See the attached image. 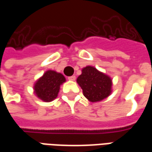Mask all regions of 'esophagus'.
<instances>
[{
  "label": "esophagus",
  "instance_id": "esophagus-1",
  "mask_svg": "<svg viewBox=\"0 0 152 152\" xmlns=\"http://www.w3.org/2000/svg\"><path fill=\"white\" fill-rule=\"evenodd\" d=\"M68 80H71V81H74V80H76V76H69V77H68Z\"/></svg>",
  "mask_w": 152,
  "mask_h": 152
}]
</instances>
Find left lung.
I'll return each instance as SVG.
<instances>
[{
	"mask_svg": "<svg viewBox=\"0 0 152 152\" xmlns=\"http://www.w3.org/2000/svg\"><path fill=\"white\" fill-rule=\"evenodd\" d=\"M76 82L82 89L84 96L91 102L102 101L112 92V78L93 66L83 67Z\"/></svg>",
	"mask_w": 152,
	"mask_h": 152,
	"instance_id": "obj_1",
	"label": "left lung"
}]
</instances>
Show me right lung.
<instances>
[{
    "mask_svg": "<svg viewBox=\"0 0 152 152\" xmlns=\"http://www.w3.org/2000/svg\"><path fill=\"white\" fill-rule=\"evenodd\" d=\"M64 82L66 78L62 73L48 70L36 80L33 86L34 94L43 102H52L58 97L60 87Z\"/></svg>",
    "mask_w": 152,
    "mask_h": 152,
    "instance_id": "1",
    "label": "right lung"
}]
</instances>
